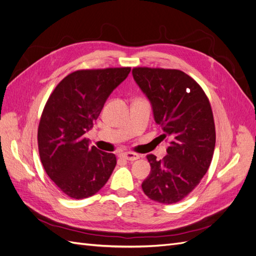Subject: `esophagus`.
I'll return each mask as SVG.
<instances>
[{"instance_id": "esophagus-1", "label": "esophagus", "mask_w": 256, "mask_h": 256, "mask_svg": "<svg viewBox=\"0 0 256 256\" xmlns=\"http://www.w3.org/2000/svg\"><path fill=\"white\" fill-rule=\"evenodd\" d=\"M120 157H122V159L125 160H129V161H134L138 159V154L132 152H122L120 154Z\"/></svg>"}]
</instances>
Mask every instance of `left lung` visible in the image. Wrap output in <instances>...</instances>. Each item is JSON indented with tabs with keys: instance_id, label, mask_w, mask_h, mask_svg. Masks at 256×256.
I'll return each mask as SVG.
<instances>
[{
	"instance_id": "obj_1",
	"label": "left lung",
	"mask_w": 256,
	"mask_h": 256,
	"mask_svg": "<svg viewBox=\"0 0 256 256\" xmlns=\"http://www.w3.org/2000/svg\"><path fill=\"white\" fill-rule=\"evenodd\" d=\"M132 76L150 99L154 118L170 138L168 154H147L150 174L142 189L150 200L174 204L200 184L210 166L216 144L212 110L203 88L177 69L136 67Z\"/></svg>"
}]
</instances>
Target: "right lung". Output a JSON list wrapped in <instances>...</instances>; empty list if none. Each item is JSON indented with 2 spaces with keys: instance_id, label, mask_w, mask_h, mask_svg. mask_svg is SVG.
<instances>
[{
  "instance_id": "1",
  "label": "right lung",
  "mask_w": 256,
  "mask_h": 256,
  "mask_svg": "<svg viewBox=\"0 0 256 256\" xmlns=\"http://www.w3.org/2000/svg\"><path fill=\"white\" fill-rule=\"evenodd\" d=\"M130 70L120 67L74 72L47 100L38 126V150L46 173L69 198L94 196L113 172L115 154L90 147L84 134Z\"/></svg>"
}]
</instances>
